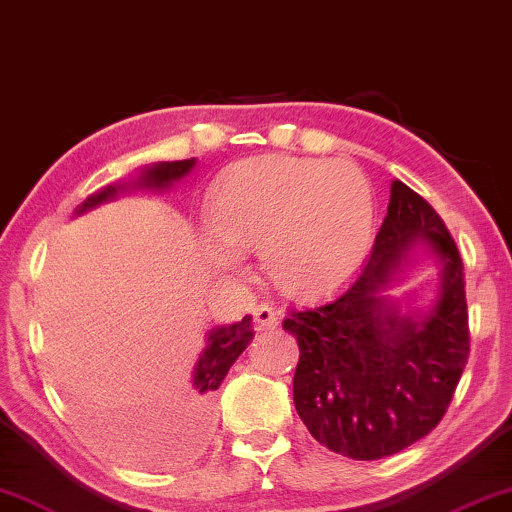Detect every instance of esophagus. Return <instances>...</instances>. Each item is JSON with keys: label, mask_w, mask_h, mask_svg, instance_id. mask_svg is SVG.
Wrapping results in <instances>:
<instances>
[{"label": "esophagus", "mask_w": 512, "mask_h": 512, "mask_svg": "<svg viewBox=\"0 0 512 512\" xmlns=\"http://www.w3.org/2000/svg\"><path fill=\"white\" fill-rule=\"evenodd\" d=\"M256 330H274L279 325V314L270 305H258L254 309Z\"/></svg>", "instance_id": "obj_1"}]
</instances>
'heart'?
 <instances>
[{
	"instance_id": "b5f03b06",
	"label": "heart",
	"mask_w": 512,
	"mask_h": 512,
	"mask_svg": "<svg viewBox=\"0 0 512 512\" xmlns=\"http://www.w3.org/2000/svg\"><path fill=\"white\" fill-rule=\"evenodd\" d=\"M203 242L221 272L242 268L258 249L268 277L295 298L335 293L365 263L374 235V191L344 159L318 161L263 154L238 161L207 198Z\"/></svg>"
}]
</instances>
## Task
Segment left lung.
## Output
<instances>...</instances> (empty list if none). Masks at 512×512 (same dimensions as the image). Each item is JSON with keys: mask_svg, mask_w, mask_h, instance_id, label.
Returning a JSON list of instances; mask_svg holds the SVG:
<instances>
[{"mask_svg": "<svg viewBox=\"0 0 512 512\" xmlns=\"http://www.w3.org/2000/svg\"><path fill=\"white\" fill-rule=\"evenodd\" d=\"M440 263V291L425 310L382 295L415 256ZM462 258L425 198L395 180L372 256L328 305L291 311L298 339L295 411L318 443L351 459H381L439 425L469 358Z\"/></svg>", "mask_w": 512, "mask_h": 512, "instance_id": "1", "label": "left lung"}]
</instances>
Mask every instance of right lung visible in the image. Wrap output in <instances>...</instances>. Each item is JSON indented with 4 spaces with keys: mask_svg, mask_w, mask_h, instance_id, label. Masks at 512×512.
I'll return each mask as SVG.
<instances>
[{
    "mask_svg": "<svg viewBox=\"0 0 512 512\" xmlns=\"http://www.w3.org/2000/svg\"><path fill=\"white\" fill-rule=\"evenodd\" d=\"M196 166V159H184V161H159V164L145 166L140 170V175L131 184L120 182L110 184V187L96 191L83 205L76 207V217L92 207L108 203L117 198L120 191L133 189H152V191H166L170 184L182 180L184 175L191 173V168ZM254 339V330H251V316H244L242 321L231 325H219L212 328L205 337V348L198 355L194 372H191V395L187 402V413H184V429L182 436H177L173 448L166 450L164 457L154 459H182L196 453L201 448V443L207 434V425H210L212 409H214V390L219 388L221 381L226 379L228 369L233 367V362L240 358V353L247 348V344ZM136 459H152L145 455H133Z\"/></svg>",
    "mask_w": 512,
    "mask_h": 512,
    "instance_id": "obj_1",
    "label": "right lung"
}]
</instances>
